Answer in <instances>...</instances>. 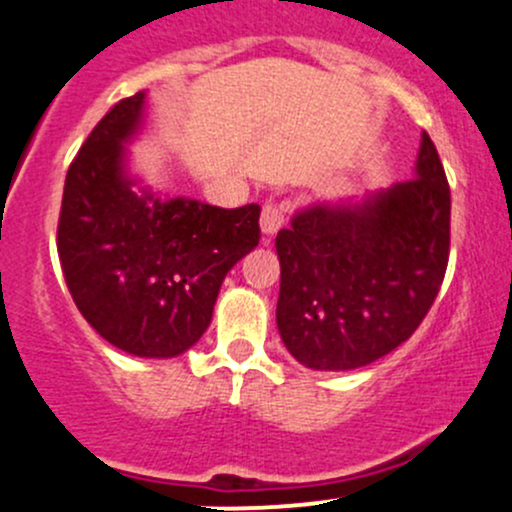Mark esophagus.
<instances>
[{
    "instance_id": "1",
    "label": "esophagus",
    "mask_w": 512,
    "mask_h": 512,
    "mask_svg": "<svg viewBox=\"0 0 512 512\" xmlns=\"http://www.w3.org/2000/svg\"><path fill=\"white\" fill-rule=\"evenodd\" d=\"M284 221H286V209L282 204L267 201V204L262 206L260 228H262V233H265V238H272V235L284 226Z\"/></svg>"
}]
</instances>
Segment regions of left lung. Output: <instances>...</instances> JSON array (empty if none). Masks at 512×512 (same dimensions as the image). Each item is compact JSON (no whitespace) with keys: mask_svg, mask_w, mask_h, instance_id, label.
<instances>
[{"mask_svg":"<svg viewBox=\"0 0 512 512\" xmlns=\"http://www.w3.org/2000/svg\"><path fill=\"white\" fill-rule=\"evenodd\" d=\"M449 184L428 133L415 179L362 201L313 204L277 233V325L303 367L345 372L415 333L449 260Z\"/></svg>","mask_w":512,"mask_h":512,"instance_id":"obj_1","label":"left lung"}]
</instances>
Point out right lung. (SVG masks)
Listing matches in <instances>:
<instances>
[{
  "label": "right lung",
  "mask_w": 512,
  "mask_h": 512,
  "mask_svg": "<svg viewBox=\"0 0 512 512\" xmlns=\"http://www.w3.org/2000/svg\"><path fill=\"white\" fill-rule=\"evenodd\" d=\"M143 106L145 92L121 99L72 160L58 255L72 301L101 338L128 355L167 359L206 333L223 279L260 243V206L136 192L123 145Z\"/></svg>",
  "instance_id": "1"
}]
</instances>
